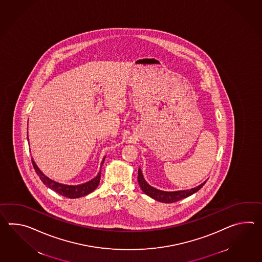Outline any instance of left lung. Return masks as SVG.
<instances>
[{
    "mask_svg": "<svg viewBox=\"0 0 262 262\" xmlns=\"http://www.w3.org/2000/svg\"><path fill=\"white\" fill-rule=\"evenodd\" d=\"M138 183H139L140 188L142 189V191L145 192V194H147L148 196L153 198L154 200L159 201V202H163V203H174L177 201H180L183 198H188V196L193 194L194 192L199 191L206 183V181H204L203 183H201L198 187H194V188L189 189V190L165 192L162 190H158L156 188L149 185L145 181V178L142 173V170L139 168L138 169Z\"/></svg>",
    "mask_w": 262,
    "mask_h": 262,
    "instance_id": "obj_1",
    "label": "left lung"
}]
</instances>
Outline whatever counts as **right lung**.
Here are the masks:
<instances>
[{"mask_svg": "<svg viewBox=\"0 0 262 262\" xmlns=\"http://www.w3.org/2000/svg\"><path fill=\"white\" fill-rule=\"evenodd\" d=\"M105 157L102 159V162L100 163V168L102 167V164L104 163ZM32 163H33V166L35 168L36 174H38L41 181L47 187H49L54 192H56L59 194L66 196V198H79L84 196V195H88L90 192H93L95 189H97V187L99 186L101 170H99V174H97L91 181H88L85 183H81L79 185H68V184H63V183H59L57 181H53V180H51L50 178H48L47 176L43 174L41 172L40 169L38 168L37 165L35 164L33 158H32Z\"/></svg>", "mask_w": 262, "mask_h": 262, "instance_id": "1", "label": "right lung"}]
</instances>
